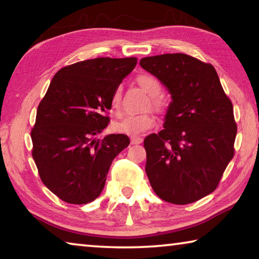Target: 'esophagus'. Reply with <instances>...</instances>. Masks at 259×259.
Segmentation results:
<instances>
[{
    "label": "esophagus",
    "instance_id": "1",
    "mask_svg": "<svg viewBox=\"0 0 259 259\" xmlns=\"http://www.w3.org/2000/svg\"><path fill=\"white\" fill-rule=\"evenodd\" d=\"M130 142H131V144H134V145H138V144H142V142H143V138L142 137H131V139H130Z\"/></svg>",
    "mask_w": 259,
    "mask_h": 259
}]
</instances>
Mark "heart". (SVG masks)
Wrapping results in <instances>:
<instances>
[{
  "instance_id": "1",
  "label": "heart",
  "mask_w": 259,
  "mask_h": 259,
  "mask_svg": "<svg viewBox=\"0 0 259 259\" xmlns=\"http://www.w3.org/2000/svg\"><path fill=\"white\" fill-rule=\"evenodd\" d=\"M138 84L143 88L144 91L152 96L151 97V104L157 112H161L163 109V103L162 100L157 97L161 94V83L157 81V78L153 75H148V74H144L137 77ZM111 106L114 109H119L121 106V89L116 88L113 91L111 97ZM155 125V119L151 114L144 113L138 114V115H128L122 117L121 120L116 121L113 124L114 131L120 134H124L128 136H138L145 133L147 130H151L153 126Z\"/></svg>"
}]
</instances>
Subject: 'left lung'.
<instances>
[{
  "label": "left lung",
  "mask_w": 259,
  "mask_h": 259,
  "mask_svg": "<svg viewBox=\"0 0 259 259\" xmlns=\"http://www.w3.org/2000/svg\"><path fill=\"white\" fill-rule=\"evenodd\" d=\"M139 64L172 97L164 129L144 140L148 181L166 202H195L216 190L234 156L233 105L211 64L185 54L145 57Z\"/></svg>",
  "instance_id": "8db88e82"
}]
</instances>
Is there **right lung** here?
<instances>
[{"instance_id": "add662e5", "label": "right lung", "mask_w": 259, "mask_h": 259, "mask_svg": "<svg viewBox=\"0 0 259 259\" xmlns=\"http://www.w3.org/2000/svg\"><path fill=\"white\" fill-rule=\"evenodd\" d=\"M136 64V57H106L68 65L38 104L32 155L42 183L64 202L97 199L113 160L130 144L123 134L94 137L109 123L113 91Z\"/></svg>"}]
</instances>
